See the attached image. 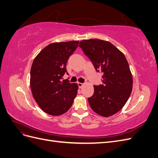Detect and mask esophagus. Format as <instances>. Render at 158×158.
<instances>
[{"instance_id": "esophagus-1", "label": "esophagus", "mask_w": 158, "mask_h": 158, "mask_svg": "<svg viewBox=\"0 0 158 158\" xmlns=\"http://www.w3.org/2000/svg\"><path fill=\"white\" fill-rule=\"evenodd\" d=\"M78 87H79V88H81L82 87H83V85H84V84H82V83L78 82Z\"/></svg>"}]
</instances>
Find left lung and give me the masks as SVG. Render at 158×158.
Instances as JSON below:
<instances>
[{"label": "left lung", "mask_w": 158, "mask_h": 158, "mask_svg": "<svg viewBox=\"0 0 158 158\" xmlns=\"http://www.w3.org/2000/svg\"><path fill=\"white\" fill-rule=\"evenodd\" d=\"M79 47L103 74V84L94 85V95L88 98L89 106L99 115L112 116L124 107L132 92V76L126 57L107 41L83 40Z\"/></svg>", "instance_id": "left-lung-1"}]
</instances>
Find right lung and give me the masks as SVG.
<instances>
[{
    "label": "right lung",
    "instance_id": "add662e5",
    "mask_svg": "<svg viewBox=\"0 0 158 158\" xmlns=\"http://www.w3.org/2000/svg\"><path fill=\"white\" fill-rule=\"evenodd\" d=\"M78 44V41L52 43L33 60L30 71L32 95L40 107L50 115L65 113L77 95L78 84L62 79L68 74L66 63Z\"/></svg>",
    "mask_w": 158,
    "mask_h": 158
}]
</instances>
